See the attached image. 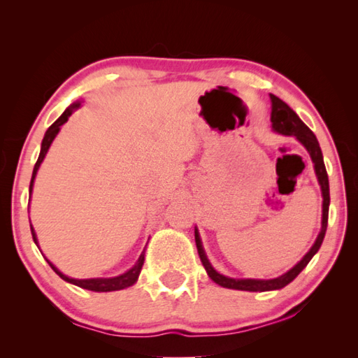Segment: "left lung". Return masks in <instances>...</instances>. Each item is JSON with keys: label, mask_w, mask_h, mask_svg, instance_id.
I'll return each instance as SVG.
<instances>
[{"label": "left lung", "mask_w": 358, "mask_h": 358, "mask_svg": "<svg viewBox=\"0 0 358 358\" xmlns=\"http://www.w3.org/2000/svg\"><path fill=\"white\" fill-rule=\"evenodd\" d=\"M271 101H272V113H271V121H272V127L273 131L281 134V135H292L299 140L303 146L306 148L309 152L310 158H313L314 163V169L317 173L318 183L322 186V195H323V215H322V231L318 234V237L313 248L309 249V252L301 258V260L296 263L292 269H289L283 275H280L277 278L272 280H255V278H229L224 277L222 273L217 272L214 268H212L206 254H204L203 246H201V240H200V234L199 229L195 227V243H196V249H199V255L200 260L206 269L208 275L215 281L217 285L227 287V289H237V291H250V292H264V291H273V289H281L286 285L291 283V281L299 275V273L306 268L308 263L310 262L317 250L320 249L324 234H326V227H328V214H329V180H328V172H326L324 162H323V154L320 149V144H318L314 132L303 123V121L299 118V115L289 108V106L281 101L278 96L271 94Z\"/></svg>", "instance_id": "1"}]
</instances>
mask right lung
I'll use <instances>...</instances> for the list:
<instances>
[{
    "label": "right lung",
    "mask_w": 358,
    "mask_h": 358,
    "mask_svg": "<svg viewBox=\"0 0 358 358\" xmlns=\"http://www.w3.org/2000/svg\"><path fill=\"white\" fill-rule=\"evenodd\" d=\"M78 108H80V103L71 104L69 108H67V109L63 112V115L59 117V118L55 121V123H53V124L48 129V131H45L43 143H41L40 157H38V159H36L35 167H34V172H32V180H30V187H29V192H30V194H32L34 180H35V177H36V172H38V169H40V164L43 163V159H44L45 154H48V150H49V148H50V144H52L53 138H55L57 134L59 132V127H62L67 120H69V117L72 115V112H73L75 109H78ZM30 231H32L34 241L36 243V246H38L36 234H35V231H34L32 224H30ZM48 263L50 264V268H52L53 271H55L59 277H62L64 281H67V283H72V285H75V286H80V287H83V289H89V291H95V292H110V291H120V289H124V287L132 286V285L135 283V281L138 280V275H140L141 268H143V263H144V250H143V254L140 255L138 262L135 263V266H134L132 269H129L127 272L121 273V275L112 277V278H87V280L71 278V277L64 275L63 272H59V271L55 268V266H53L49 260H48Z\"/></svg>",
    "instance_id": "add662e5"
}]
</instances>
